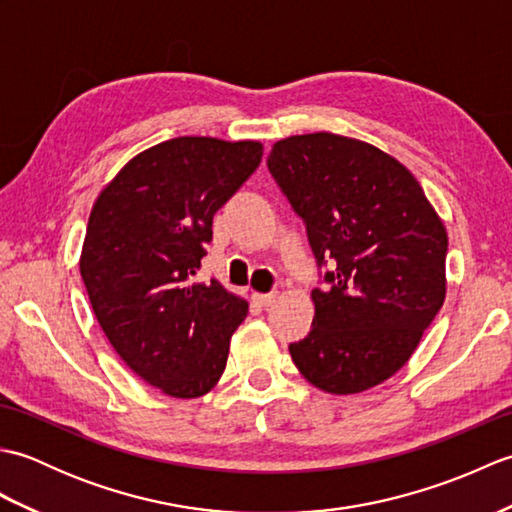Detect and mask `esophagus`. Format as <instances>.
<instances>
[{"label":"esophagus","instance_id":"34e87169","mask_svg":"<svg viewBox=\"0 0 512 512\" xmlns=\"http://www.w3.org/2000/svg\"><path fill=\"white\" fill-rule=\"evenodd\" d=\"M275 299H277L275 292H268V295H262V292H255V295H253V301L257 303V306H262V308L273 306Z\"/></svg>","mask_w":512,"mask_h":512}]
</instances>
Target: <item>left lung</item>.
<instances>
[{"label":"left lung","instance_id":"obj_1","mask_svg":"<svg viewBox=\"0 0 512 512\" xmlns=\"http://www.w3.org/2000/svg\"><path fill=\"white\" fill-rule=\"evenodd\" d=\"M268 171L306 224L321 277L312 328L288 347L292 361L328 394L383 383L444 303V224L418 180L361 140L290 136L275 143Z\"/></svg>","mask_w":512,"mask_h":512}]
</instances>
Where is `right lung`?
<instances>
[{"instance_id": "right-lung-1", "label": "right lung", "mask_w": 512, "mask_h": 512, "mask_svg": "<svg viewBox=\"0 0 512 512\" xmlns=\"http://www.w3.org/2000/svg\"><path fill=\"white\" fill-rule=\"evenodd\" d=\"M255 140L180 136L132 158L90 213L81 277L125 365L173 398L220 380L248 303L215 279L200 284L213 215L253 176Z\"/></svg>"}]
</instances>
